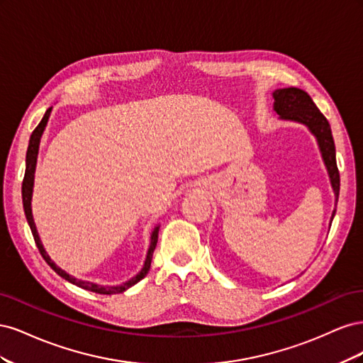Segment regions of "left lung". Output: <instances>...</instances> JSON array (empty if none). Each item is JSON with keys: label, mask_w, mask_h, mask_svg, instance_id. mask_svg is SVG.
<instances>
[{"label": "left lung", "mask_w": 363, "mask_h": 363, "mask_svg": "<svg viewBox=\"0 0 363 363\" xmlns=\"http://www.w3.org/2000/svg\"><path fill=\"white\" fill-rule=\"evenodd\" d=\"M272 95L274 111L277 112V115H280L281 119H291L296 121V123H301L309 127V130L316 136L318 145H320L328 175H330L332 188L335 191L337 201L340 180L336 164L335 140L327 118L320 112V108L315 106L307 92L298 89V87H284V89H277ZM335 212L336 211H333L332 219L335 216Z\"/></svg>", "instance_id": "obj_1"}]
</instances>
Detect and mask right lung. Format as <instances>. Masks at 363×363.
Listing matches in <instances>:
<instances>
[{
	"label": "right lung",
	"instance_id": "1",
	"mask_svg": "<svg viewBox=\"0 0 363 363\" xmlns=\"http://www.w3.org/2000/svg\"><path fill=\"white\" fill-rule=\"evenodd\" d=\"M50 112H51V107L48 108V111L45 112V115H43L42 121L39 123V125L33 130V133L30 136V142H28V148H27V157H26V174H24V180H23V204H24V212H26V218H27V223L31 228V233H33V238H35V242H36V247L39 250V252L42 255L43 260H45L48 265L56 271L59 276L65 280H68L69 283L75 284V286L79 288H83L86 291H91V292H95V294H103V295H113V294H119V292H124L125 289L131 288L133 284H136L138 281H140L142 279H144L148 271H150V267H151V260H152V252H155L156 250V245H157V236H159V227L155 228V232H152L151 235V244H150V248H148V252H147V259H145V265L144 268L140 269V272L138 274L136 277H133L131 280L125 281L121 284V286H98V284L95 283H89V281H83V280H77L74 279L72 276H69V274L65 272L62 268H59L56 263H54L50 256L47 255V251L43 250V245L40 242L39 239V235H38V230H36V225H35V221H33V215H31V191H33V179H35V167H36V157H38V150H39V140H40V136L43 133V128H45L47 125V121H48V116H50Z\"/></svg>",
	"mask_w": 363,
	"mask_h": 363
}]
</instances>
